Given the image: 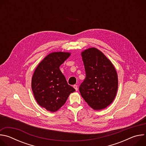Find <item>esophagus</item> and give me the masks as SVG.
I'll return each instance as SVG.
<instances>
[{"instance_id":"esophagus-1","label":"esophagus","mask_w":146,"mask_h":146,"mask_svg":"<svg viewBox=\"0 0 146 146\" xmlns=\"http://www.w3.org/2000/svg\"><path fill=\"white\" fill-rule=\"evenodd\" d=\"M73 88L76 90V91H77L78 90V86L77 85H74L73 86Z\"/></svg>"}]
</instances>
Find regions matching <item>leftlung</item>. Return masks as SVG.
I'll list each match as a JSON object with an SVG mask.
<instances>
[{
	"label": "left lung",
	"instance_id": "1",
	"mask_svg": "<svg viewBox=\"0 0 146 146\" xmlns=\"http://www.w3.org/2000/svg\"><path fill=\"white\" fill-rule=\"evenodd\" d=\"M86 77L79 91L88 105L95 110L105 109L114 100L118 90V75L112 62L95 47L81 53Z\"/></svg>",
	"mask_w": 146,
	"mask_h": 146
}]
</instances>
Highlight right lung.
Masks as SVG:
<instances>
[{
	"label": "right lung",
	"mask_w": 146,
	"mask_h": 146,
	"mask_svg": "<svg viewBox=\"0 0 146 146\" xmlns=\"http://www.w3.org/2000/svg\"><path fill=\"white\" fill-rule=\"evenodd\" d=\"M70 52H53L37 66L32 78V90L38 105L47 111L55 112L65 103L76 90L69 86L59 66L70 56Z\"/></svg>",
	"instance_id": "right-lung-1"
}]
</instances>
